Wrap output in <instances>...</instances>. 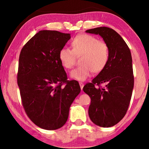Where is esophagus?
<instances>
[{
	"instance_id": "obj_1",
	"label": "esophagus",
	"mask_w": 149,
	"mask_h": 149,
	"mask_svg": "<svg viewBox=\"0 0 149 149\" xmlns=\"http://www.w3.org/2000/svg\"><path fill=\"white\" fill-rule=\"evenodd\" d=\"M79 85H80V87H81V89H83V88H84V83H82V82H79Z\"/></svg>"
}]
</instances>
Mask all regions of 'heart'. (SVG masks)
Masks as SVG:
<instances>
[{
  "mask_svg": "<svg viewBox=\"0 0 149 149\" xmlns=\"http://www.w3.org/2000/svg\"><path fill=\"white\" fill-rule=\"evenodd\" d=\"M72 49L63 47L59 52V59L65 68L72 69L80 57L79 67L72 70L70 76L78 81H85L94 72L104 68L110 58V49L105 42L87 34L79 35L72 41Z\"/></svg>",
  "mask_w": 149,
  "mask_h": 149,
  "instance_id": "1",
  "label": "heart"
}]
</instances>
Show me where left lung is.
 Wrapping results in <instances>:
<instances>
[{"mask_svg":"<svg viewBox=\"0 0 149 149\" xmlns=\"http://www.w3.org/2000/svg\"><path fill=\"white\" fill-rule=\"evenodd\" d=\"M86 32L100 35L110 49L107 65L83 88L91 100L88 112L95 124L112 127L125 116L132 98L134 85L132 54L124 40L114 29L100 27ZM102 83L105 87L100 85Z\"/></svg>","mask_w":149,"mask_h":149,"instance_id":"left-lung-1","label":"left lung"}]
</instances>
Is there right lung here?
<instances>
[{
  "label": "right lung",
  "instance_id": "obj_1",
  "mask_svg": "<svg viewBox=\"0 0 149 149\" xmlns=\"http://www.w3.org/2000/svg\"><path fill=\"white\" fill-rule=\"evenodd\" d=\"M70 34L42 30L22 48L17 82L26 114L42 129L55 130L64 125L69 110L81 89L77 81L67 80L59 52Z\"/></svg>",
  "mask_w": 149,
  "mask_h": 149
}]
</instances>
